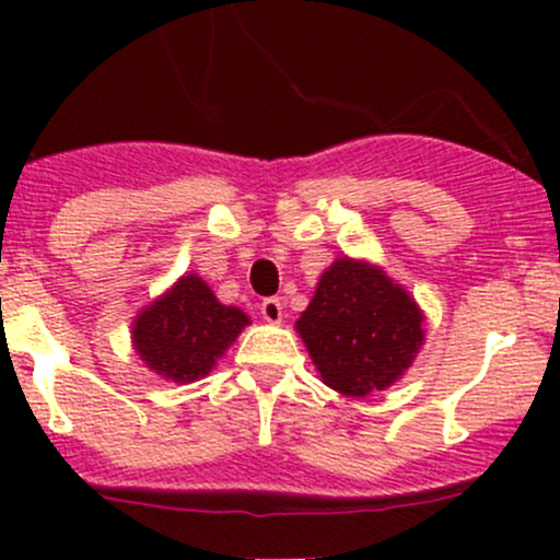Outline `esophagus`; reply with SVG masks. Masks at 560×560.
<instances>
[{
    "label": "esophagus",
    "instance_id": "esophagus-1",
    "mask_svg": "<svg viewBox=\"0 0 560 560\" xmlns=\"http://www.w3.org/2000/svg\"><path fill=\"white\" fill-rule=\"evenodd\" d=\"M259 314L268 322H281L284 319V303H281L279 298H265V301L259 303Z\"/></svg>",
    "mask_w": 560,
    "mask_h": 560
}]
</instances>
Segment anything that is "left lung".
Listing matches in <instances>:
<instances>
[{
	"mask_svg": "<svg viewBox=\"0 0 560 560\" xmlns=\"http://www.w3.org/2000/svg\"><path fill=\"white\" fill-rule=\"evenodd\" d=\"M298 332L322 382L363 398L409 369L422 343V314L382 270L338 259L319 279Z\"/></svg>",
	"mask_w": 560,
	"mask_h": 560,
	"instance_id": "left-lung-1",
	"label": "left lung"
}]
</instances>
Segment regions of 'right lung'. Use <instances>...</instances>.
I'll use <instances>...</instances> for the list:
<instances>
[{
  "mask_svg": "<svg viewBox=\"0 0 560 560\" xmlns=\"http://www.w3.org/2000/svg\"><path fill=\"white\" fill-rule=\"evenodd\" d=\"M248 316L222 306L211 287L184 276L165 298L145 308L132 327L135 349L149 369L173 382H195L238 338Z\"/></svg>",
  "mask_w": 560,
  "mask_h": 560,
  "instance_id": "1",
  "label": "right lung"
}]
</instances>
